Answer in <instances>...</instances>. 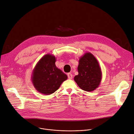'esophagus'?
I'll return each mask as SVG.
<instances>
[{
  "label": "esophagus",
  "instance_id": "34e87169",
  "mask_svg": "<svg viewBox=\"0 0 134 134\" xmlns=\"http://www.w3.org/2000/svg\"><path fill=\"white\" fill-rule=\"evenodd\" d=\"M67 76H68V78L69 80H71L72 79V75L71 73H68L67 74Z\"/></svg>",
  "mask_w": 134,
  "mask_h": 134
}]
</instances>
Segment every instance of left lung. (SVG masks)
I'll list each match as a JSON object with an SVG mask.
<instances>
[{"mask_svg":"<svg viewBox=\"0 0 134 134\" xmlns=\"http://www.w3.org/2000/svg\"><path fill=\"white\" fill-rule=\"evenodd\" d=\"M79 74L74 81L83 90L92 92L97 88L102 80V71L96 58L91 52H86L79 59Z\"/></svg>","mask_w":134,"mask_h":134,"instance_id":"1","label":"left lung"}]
</instances>
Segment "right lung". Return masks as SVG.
<instances>
[{"label": "right lung", "instance_id": "add662e5", "mask_svg": "<svg viewBox=\"0 0 134 134\" xmlns=\"http://www.w3.org/2000/svg\"><path fill=\"white\" fill-rule=\"evenodd\" d=\"M54 55L47 54L37 62L33 70L31 80L35 88L45 95L53 93L68 77L55 64Z\"/></svg>", "mask_w": 134, "mask_h": 134}]
</instances>
